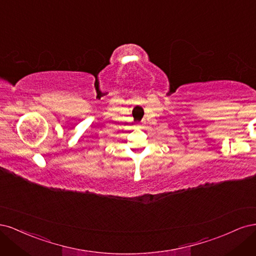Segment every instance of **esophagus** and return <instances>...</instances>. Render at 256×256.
I'll return each instance as SVG.
<instances>
[{"mask_svg": "<svg viewBox=\"0 0 256 256\" xmlns=\"http://www.w3.org/2000/svg\"><path fill=\"white\" fill-rule=\"evenodd\" d=\"M138 126H141V125H138Z\"/></svg>", "mask_w": 256, "mask_h": 256, "instance_id": "esophagus-1", "label": "esophagus"}]
</instances>
